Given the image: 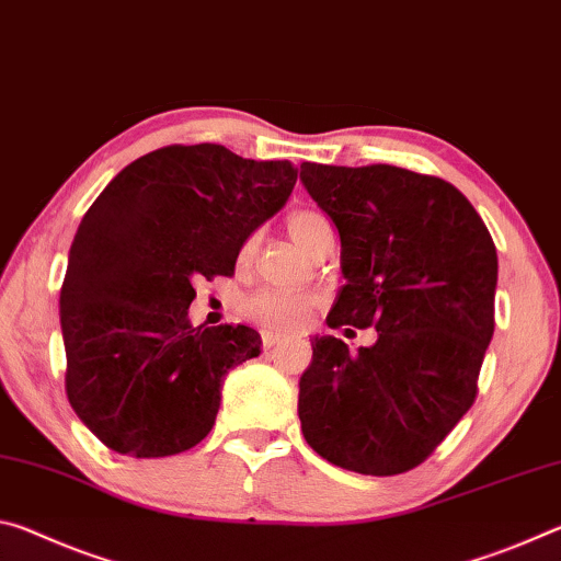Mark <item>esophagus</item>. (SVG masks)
Segmentation results:
<instances>
[{
  "instance_id": "1",
  "label": "esophagus",
  "mask_w": 561,
  "mask_h": 561,
  "mask_svg": "<svg viewBox=\"0 0 561 561\" xmlns=\"http://www.w3.org/2000/svg\"><path fill=\"white\" fill-rule=\"evenodd\" d=\"M279 341H282V336L272 334V331H264V334H262V346L264 348H272L274 344H279Z\"/></svg>"
}]
</instances>
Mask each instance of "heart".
Instances as JSON below:
<instances>
[{
  "label": "heart",
  "mask_w": 561,
  "mask_h": 561,
  "mask_svg": "<svg viewBox=\"0 0 561 561\" xmlns=\"http://www.w3.org/2000/svg\"><path fill=\"white\" fill-rule=\"evenodd\" d=\"M287 227L294 240H297L304 250L314 252L317 244L331 234V225L327 215L319 210H297L289 215ZM254 244H257V234H250L242 244L240 257H250ZM319 304L317 294L309 291H284V289H260L254 291L250 299L244 301V311L254 324H260L270 331H299L309 324V317Z\"/></svg>",
  "instance_id": "heart-1"
}]
</instances>
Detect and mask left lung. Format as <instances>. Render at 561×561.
<instances>
[{
  "label": "left lung",
  "mask_w": 561,
  "mask_h": 561,
  "mask_svg": "<svg viewBox=\"0 0 561 561\" xmlns=\"http://www.w3.org/2000/svg\"><path fill=\"white\" fill-rule=\"evenodd\" d=\"M301 180L341 237L346 284L329 327L378 331L358 354L334 336L311 341L301 433L339 468L391 478L428 460L478 398L495 331V242L443 178L301 163Z\"/></svg>",
  "instance_id": "8db88e82"
}]
</instances>
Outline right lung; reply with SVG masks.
<instances>
[{
	"instance_id": "1",
	"label": "right lung",
	"mask_w": 561,
	"mask_h": 561,
	"mask_svg": "<svg viewBox=\"0 0 561 561\" xmlns=\"http://www.w3.org/2000/svg\"><path fill=\"white\" fill-rule=\"evenodd\" d=\"M297 168L217 144L133 160L83 215L61 284L66 396L121 455L165 458L213 431L222 378L260 356L250 327H193V282L232 277L242 242L287 203Z\"/></svg>"
}]
</instances>
